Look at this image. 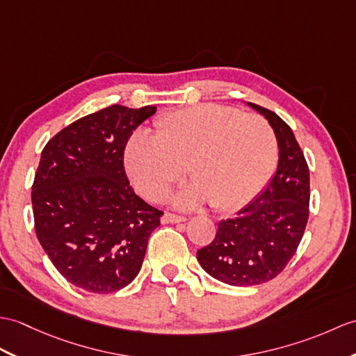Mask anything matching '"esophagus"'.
Here are the masks:
<instances>
[{
  "mask_svg": "<svg viewBox=\"0 0 356 356\" xmlns=\"http://www.w3.org/2000/svg\"><path fill=\"white\" fill-rule=\"evenodd\" d=\"M186 218L180 217V216H175V213H163L161 221L162 225H175V222H184Z\"/></svg>",
  "mask_w": 356,
  "mask_h": 356,
  "instance_id": "obj_1",
  "label": "esophagus"
}]
</instances>
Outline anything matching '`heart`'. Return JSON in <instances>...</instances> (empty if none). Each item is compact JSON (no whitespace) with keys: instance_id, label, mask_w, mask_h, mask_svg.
Wrapping results in <instances>:
<instances>
[{"instance_id":"obj_1","label":"heart","mask_w":356,"mask_h":356,"mask_svg":"<svg viewBox=\"0 0 356 356\" xmlns=\"http://www.w3.org/2000/svg\"><path fill=\"white\" fill-rule=\"evenodd\" d=\"M158 135L138 129L124 148L136 191L161 202L188 175L194 181L175 197L180 209L204 202L217 211L243 208L256 197L276 161V139L266 120L235 107L198 104L165 115Z\"/></svg>"}]
</instances>
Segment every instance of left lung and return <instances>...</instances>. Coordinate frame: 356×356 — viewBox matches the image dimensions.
<instances>
[{
  "mask_svg": "<svg viewBox=\"0 0 356 356\" xmlns=\"http://www.w3.org/2000/svg\"><path fill=\"white\" fill-rule=\"evenodd\" d=\"M275 131L279 161L267 188L238 213L221 220L213 241L197 252L202 268L220 282L253 286L268 282L294 256L309 217V170L290 126L258 104Z\"/></svg>",
  "mask_w": 356,
  "mask_h": 356,
  "instance_id": "left-lung-1",
  "label": "left lung"
}]
</instances>
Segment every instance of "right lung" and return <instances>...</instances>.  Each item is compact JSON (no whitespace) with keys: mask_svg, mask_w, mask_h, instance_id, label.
<instances>
[{"mask_svg":"<svg viewBox=\"0 0 356 356\" xmlns=\"http://www.w3.org/2000/svg\"><path fill=\"white\" fill-rule=\"evenodd\" d=\"M154 106L113 104L48 140L33 181L40 245L57 271L81 290L107 294L134 280L162 211L131 189L124 148Z\"/></svg>","mask_w":356,"mask_h":356,"instance_id":"right-lung-1","label":"right lung"}]
</instances>
